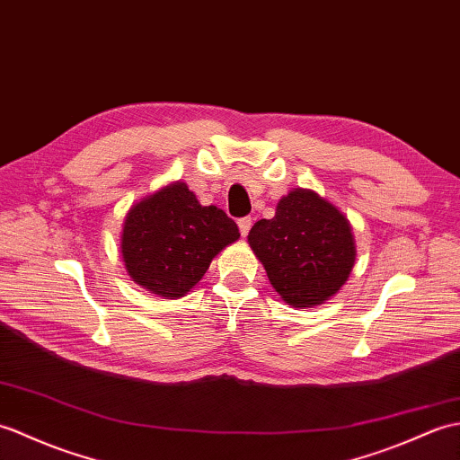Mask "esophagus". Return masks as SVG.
Here are the masks:
<instances>
[{
	"mask_svg": "<svg viewBox=\"0 0 460 460\" xmlns=\"http://www.w3.org/2000/svg\"><path fill=\"white\" fill-rule=\"evenodd\" d=\"M237 223H239V231H241L243 237H247L251 227H252V219L251 217H241Z\"/></svg>",
	"mask_w": 460,
	"mask_h": 460,
	"instance_id": "obj_1",
	"label": "esophagus"
}]
</instances>
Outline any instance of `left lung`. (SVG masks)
I'll use <instances>...</instances> for the list:
<instances>
[{
    "mask_svg": "<svg viewBox=\"0 0 460 460\" xmlns=\"http://www.w3.org/2000/svg\"><path fill=\"white\" fill-rule=\"evenodd\" d=\"M247 239L274 290L300 309L331 300L347 284L357 261L345 213L305 188L282 196L274 217L256 221Z\"/></svg>",
    "mask_w": 460,
    "mask_h": 460,
    "instance_id": "1",
    "label": "left lung"
}]
</instances>
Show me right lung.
I'll return each instance as SVG.
<instances>
[{
	"instance_id": "right-lung-1",
	"label": "right lung",
	"mask_w": 460,
	"mask_h": 460,
	"mask_svg": "<svg viewBox=\"0 0 460 460\" xmlns=\"http://www.w3.org/2000/svg\"><path fill=\"white\" fill-rule=\"evenodd\" d=\"M239 237L237 223L226 211L201 206L186 181L176 180L127 211L121 259L135 284L164 300H178Z\"/></svg>"
}]
</instances>
